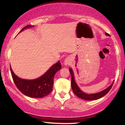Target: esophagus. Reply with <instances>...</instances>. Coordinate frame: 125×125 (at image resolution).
I'll return each mask as SVG.
<instances>
[{
	"mask_svg": "<svg viewBox=\"0 0 125 125\" xmlns=\"http://www.w3.org/2000/svg\"><path fill=\"white\" fill-rule=\"evenodd\" d=\"M69 63H70V61H69L68 59H66L65 61H64V64L67 65V64H69Z\"/></svg>",
	"mask_w": 125,
	"mask_h": 125,
	"instance_id": "obj_1",
	"label": "esophagus"
}]
</instances>
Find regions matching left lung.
I'll list each match as a JSON object with an SVG mask.
<instances>
[{"label": "left lung", "instance_id": "8db88e82", "mask_svg": "<svg viewBox=\"0 0 125 125\" xmlns=\"http://www.w3.org/2000/svg\"><path fill=\"white\" fill-rule=\"evenodd\" d=\"M105 35L109 36V35L107 33H105ZM70 73H71V77H72V80H71V86L72 88L73 92L77 97H80V98L84 100H97L101 98L103 96H104V95H106L107 93L109 92V91L110 90V89L112 88L113 86V83L110 85L106 89L100 92L96 93V94H87L86 93H84L82 91L81 89L78 87V86L77 85L75 81H74V73L73 72L72 69L71 68L69 69Z\"/></svg>", "mask_w": 125, "mask_h": 125}]
</instances>
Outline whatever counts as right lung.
Masks as SVG:
<instances>
[{
    "label": "right lung",
    "instance_id": "1",
    "mask_svg": "<svg viewBox=\"0 0 125 125\" xmlns=\"http://www.w3.org/2000/svg\"><path fill=\"white\" fill-rule=\"evenodd\" d=\"M31 27H33V26H26L20 32L25 29ZM61 63L58 61L42 76L33 80H26L20 78L14 73L11 67H10V69L14 83L22 94L30 97L41 98L49 94L52 91L54 74L61 69Z\"/></svg>",
    "mask_w": 125,
    "mask_h": 125
}]
</instances>
